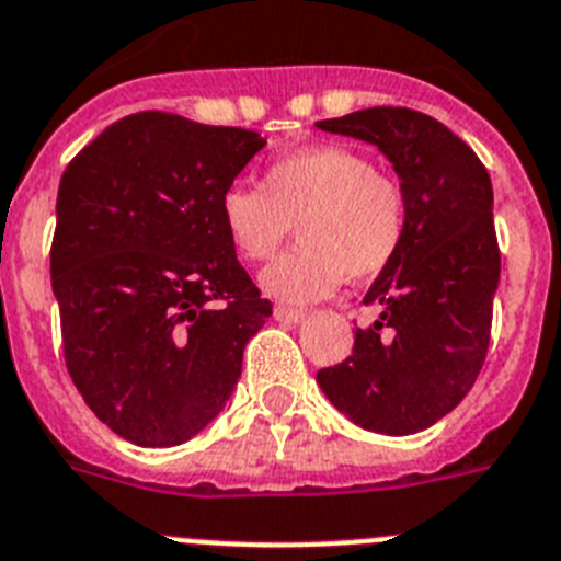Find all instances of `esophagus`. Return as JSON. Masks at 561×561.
<instances>
[{"label":"esophagus","mask_w":561,"mask_h":561,"mask_svg":"<svg viewBox=\"0 0 561 561\" xmlns=\"http://www.w3.org/2000/svg\"><path fill=\"white\" fill-rule=\"evenodd\" d=\"M274 316H276V321H285V324H299L301 319H305V310L301 308H287V305H279V308L274 310Z\"/></svg>","instance_id":"34e87169"}]
</instances>
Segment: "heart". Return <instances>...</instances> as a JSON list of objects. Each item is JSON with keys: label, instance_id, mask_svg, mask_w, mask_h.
<instances>
[{"label": "heart", "instance_id": "obj_1", "mask_svg": "<svg viewBox=\"0 0 561 561\" xmlns=\"http://www.w3.org/2000/svg\"><path fill=\"white\" fill-rule=\"evenodd\" d=\"M220 220L228 240L251 262L271 260L296 226L299 245L262 274L271 296L310 301L341 279L383 274L407 237L409 203L401 180L378 172L358 149L305 146L271 160L262 188H226Z\"/></svg>", "mask_w": 561, "mask_h": 561}]
</instances>
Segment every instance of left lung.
Returning a JSON list of instances; mask_svg holds the SVG:
<instances>
[{"label":"left lung","mask_w":561,"mask_h":561,"mask_svg":"<svg viewBox=\"0 0 561 561\" xmlns=\"http://www.w3.org/2000/svg\"><path fill=\"white\" fill-rule=\"evenodd\" d=\"M316 126L378 146L409 203L401 251L364 296L381 319L355 330L353 355L316 381L362 428L423 432L466 398L489 353L500 282L491 178L449 126L407 106Z\"/></svg>","instance_id":"obj_1"}]
</instances>
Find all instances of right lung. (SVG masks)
<instances>
[{
  "label": "right lung",
  "instance_id": "add662e5",
  "mask_svg": "<svg viewBox=\"0 0 561 561\" xmlns=\"http://www.w3.org/2000/svg\"><path fill=\"white\" fill-rule=\"evenodd\" d=\"M262 146L251 129L149 110L106 126L61 174L50 276L67 373L124 440L163 449L206 428L274 313L220 220Z\"/></svg>",
  "mask_w": 561,
  "mask_h": 561
}]
</instances>
